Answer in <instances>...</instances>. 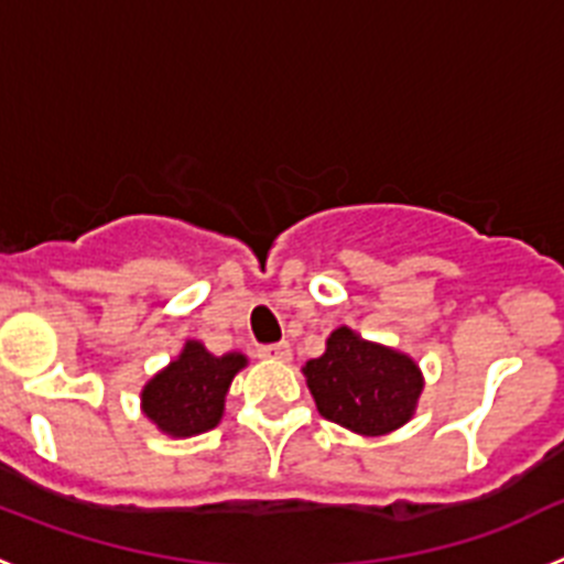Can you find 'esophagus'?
I'll use <instances>...</instances> for the list:
<instances>
[{"mask_svg": "<svg viewBox=\"0 0 564 564\" xmlns=\"http://www.w3.org/2000/svg\"><path fill=\"white\" fill-rule=\"evenodd\" d=\"M259 356L273 358V361H291V344L288 341L265 344V347H259Z\"/></svg>", "mask_w": 564, "mask_h": 564, "instance_id": "34e87169", "label": "esophagus"}]
</instances>
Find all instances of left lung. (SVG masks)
Returning a JSON list of instances; mask_svg holds the SVG:
<instances>
[{"mask_svg": "<svg viewBox=\"0 0 564 564\" xmlns=\"http://www.w3.org/2000/svg\"><path fill=\"white\" fill-rule=\"evenodd\" d=\"M305 376L318 412L358 435L403 426L423 390L410 356L364 341L347 327L330 333L325 356L307 361Z\"/></svg>", "mask_w": 564, "mask_h": 564, "instance_id": "obj_1", "label": "left lung"}]
</instances>
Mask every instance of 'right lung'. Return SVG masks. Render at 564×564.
Instances as JSON below:
<instances>
[{
	"label": "right lung",
	"instance_id": "1",
	"mask_svg": "<svg viewBox=\"0 0 564 564\" xmlns=\"http://www.w3.org/2000/svg\"><path fill=\"white\" fill-rule=\"evenodd\" d=\"M246 367V356H212L200 341H188L177 361L152 378L143 390V412L166 435L192 437L214 430L231 378Z\"/></svg>",
	"mask_w": 564,
	"mask_h": 564
}]
</instances>
